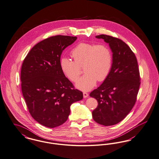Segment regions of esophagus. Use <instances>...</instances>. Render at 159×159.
<instances>
[{
  "label": "esophagus",
  "instance_id": "esophagus-1",
  "mask_svg": "<svg viewBox=\"0 0 159 159\" xmlns=\"http://www.w3.org/2000/svg\"><path fill=\"white\" fill-rule=\"evenodd\" d=\"M83 94H84V98H88V94L86 92H84V93H83Z\"/></svg>",
  "mask_w": 159,
  "mask_h": 159
}]
</instances>
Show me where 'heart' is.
<instances>
[{
    "label": "heart",
    "instance_id": "b5f03b06",
    "mask_svg": "<svg viewBox=\"0 0 159 159\" xmlns=\"http://www.w3.org/2000/svg\"><path fill=\"white\" fill-rule=\"evenodd\" d=\"M74 60L63 57L60 61L62 72L72 82H76L84 67L85 74L76 84L78 89L88 91L97 81L107 79L112 66V53L106 44L80 42L71 51Z\"/></svg>",
    "mask_w": 159,
    "mask_h": 159
}]
</instances>
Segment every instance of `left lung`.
I'll list each match as a JSON object with an SVG mask.
<instances>
[{
  "instance_id": "8db88e82",
  "label": "left lung",
  "mask_w": 159,
  "mask_h": 159,
  "mask_svg": "<svg viewBox=\"0 0 159 159\" xmlns=\"http://www.w3.org/2000/svg\"><path fill=\"white\" fill-rule=\"evenodd\" d=\"M96 37L109 43L112 66L107 79L89 94L98 102L92 116L98 124L111 126L121 122L133 108L140 85L139 69L134 53L122 40L105 34Z\"/></svg>"
}]
</instances>
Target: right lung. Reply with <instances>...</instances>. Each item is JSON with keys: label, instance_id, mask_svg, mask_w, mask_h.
I'll use <instances>...</instances> for the list:
<instances>
[{"label": "right lung", "instance_id": "add662e5", "mask_svg": "<svg viewBox=\"0 0 159 159\" xmlns=\"http://www.w3.org/2000/svg\"><path fill=\"white\" fill-rule=\"evenodd\" d=\"M76 39L61 35L48 37L34 45L23 61V96L32 117L46 127L65 122L71 105L83 98L82 92L74 88L60 66L62 51Z\"/></svg>", "mask_w": 159, "mask_h": 159}]
</instances>
